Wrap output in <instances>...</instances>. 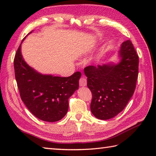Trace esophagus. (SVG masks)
Here are the masks:
<instances>
[{"label": "esophagus", "mask_w": 156, "mask_h": 156, "mask_svg": "<svg viewBox=\"0 0 156 156\" xmlns=\"http://www.w3.org/2000/svg\"><path fill=\"white\" fill-rule=\"evenodd\" d=\"M79 84L81 87H85L87 85V78L84 77H82L79 80Z\"/></svg>", "instance_id": "34e87169"}]
</instances>
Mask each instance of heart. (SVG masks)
Here are the masks:
<instances>
[{
  "label": "heart",
  "mask_w": 156,
  "mask_h": 156,
  "mask_svg": "<svg viewBox=\"0 0 156 156\" xmlns=\"http://www.w3.org/2000/svg\"><path fill=\"white\" fill-rule=\"evenodd\" d=\"M111 43H112V41H109V42H108V44H110Z\"/></svg>",
  "instance_id": "b5f03b06"
}]
</instances>
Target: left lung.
Masks as SVG:
<instances>
[{
    "instance_id": "8db88e82",
    "label": "left lung",
    "mask_w": 156,
    "mask_h": 156,
    "mask_svg": "<svg viewBox=\"0 0 156 156\" xmlns=\"http://www.w3.org/2000/svg\"><path fill=\"white\" fill-rule=\"evenodd\" d=\"M118 59L84 69L92 93L91 112L100 120L111 119L122 112L135 91L139 58L129 40L121 44Z\"/></svg>"
}]
</instances>
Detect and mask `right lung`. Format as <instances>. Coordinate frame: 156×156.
I'll list each match as a JSON object with an SVG mask.
<instances>
[{"label": "right lung", "instance_id": "1", "mask_svg": "<svg viewBox=\"0 0 156 156\" xmlns=\"http://www.w3.org/2000/svg\"><path fill=\"white\" fill-rule=\"evenodd\" d=\"M22 43L14 62L21 99L38 119L50 122L61 120L67 113L69 98L78 89L81 73L78 72L65 78L39 73L25 61L21 53Z\"/></svg>", "mask_w": 156, "mask_h": 156}]
</instances>
